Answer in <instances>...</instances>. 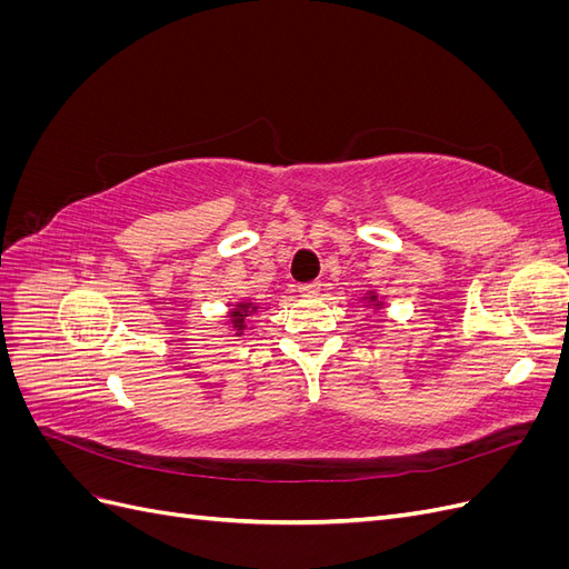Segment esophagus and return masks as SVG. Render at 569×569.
<instances>
[{
    "mask_svg": "<svg viewBox=\"0 0 569 569\" xmlns=\"http://www.w3.org/2000/svg\"><path fill=\"white\" fill-rule=\"evenodd\" d=\"M299 291H301L303 297H316V295H320V282L318 280L303 282V284H299Z\"/></svg>",
    "mask_w": 569,
    "mask_h": 569,
    "instance_id": "34e87169",
    "label": "esophagus"
}]
</instances>
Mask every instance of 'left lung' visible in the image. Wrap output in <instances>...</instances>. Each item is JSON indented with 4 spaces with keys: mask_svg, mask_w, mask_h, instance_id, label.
<instances>
[{
    "mask_svg": "<svg viewBox=\"0 0 569 569\" xmlns=\"http://www.w3.org/2000/svg\"><path fill=\"white\" fill-rule=\"evenodd\" d=\"M375 299H377V297H375V295H370V301H375Z\"/></svg>",
    "mask_w": 569,
    "mask_h": 569,
    "instance_id": "left-lung-1",
    "label": "left lung"
}]
</instances>
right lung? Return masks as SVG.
Returning a JSON list of instances; mask_svg holds the SVG:
<instances>
[{
	"label": "right lung",
	"instance_id": "right-lung-1",
	"mask_svg": "<svg viewBox=\"0 0 569 569\" xmlns=\"http://www.w3.org/2000/svg\"><path fill=\"white\" fill-rule=\"evenodd\" d=\"M251 311H253L251 303H239V306L234 308V311H232V327L237 330V335H242V330L247 327L244 318H247Z\"/></svg>",
	"mask_w": 569,
	"mask_h": 569
}]
</instances>
